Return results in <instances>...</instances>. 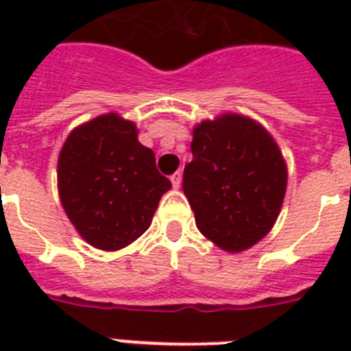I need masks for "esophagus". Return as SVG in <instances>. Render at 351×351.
Masks as SVG:
<instances>
[{"instance_id": "esophagus-1", "label": "esophagus", "mask_w": 351, "mask_h": 351, "mask_svg": "<svg viewBox=\"0 0 351 351\" xmlns=\"http://www.w3.org/2000/svg\"><path fill=\"white\" fill-rule=\"evenodd\" d=\"M171 184H173V187H175V189H178V187H180V184H182L180 171H176L175 175H171Z\"/></svg>"}]
</instances>
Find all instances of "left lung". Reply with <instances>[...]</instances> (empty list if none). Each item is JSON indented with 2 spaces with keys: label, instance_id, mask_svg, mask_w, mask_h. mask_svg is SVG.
I'll return each mask as SVG.
<instances>
[{
  "label": "left lung",
  "instance_id": "obj_1",
  "mask_svg": "<svg viewBox=\"0 0 351 351\" xmlns=\"http://www.w3.org/2000/svg\"><path fill=\"white\" fill-rule=\"evenodd\" d=\"M184 195L200 233L220 250H250L282 208L288 165L273 136L250 117L224 112L193 129Z\"/></svg>",
  "mask_w": 351,
  "mask_h": 351
}]
</instances>
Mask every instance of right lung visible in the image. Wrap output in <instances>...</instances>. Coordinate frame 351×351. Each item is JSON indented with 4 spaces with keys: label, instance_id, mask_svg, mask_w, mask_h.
Instances as JSON below:
<instances>
[{
    "label": "right lung",
    "instance_id": "1",
    "mask_svg": "<svg viewBox=\"0 0 351 351\" xmlns=\"http://www.w3.org/2000/svg\"><path fill=\"white\" fill-rule=\"evenodd\" d=\"M171 182L138 142L134 121L107 112L69 132L58 156L60 200L80 237L117 251L142 237Z\"/></svg>",
    "mask_w": 351,
    "mask_h": 351
}]
</instances>
